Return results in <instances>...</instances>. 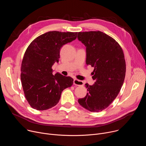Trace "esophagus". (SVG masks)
<instances>
[{
  "label": "esophagus",
  "mask_w": 146,
  "mask_h": 146,
  "mask_svg": "<svg viewBox=\"0 0 146 146\" xmlns=\"http://www.w3.org/2000/svg\"><path fill=\"white\" fill-rule=\"evenodd\" d=\"M73 84L77 86H83L84 85V83L82 81L78 80L77 79H74L73 80Z\"/></svg>",
  "instance_id": "34e87169"
}]
</instances>
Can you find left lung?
I'll use <instances>...</instances> for the list:
<instances>
[{
    "label": "left lung",
    "instance_id": "1",
    "mask_svg": "<svg viewBox=\"0 0 146 146\" xmlns=\"http://www.w3.org/2000/svg\"><path fill=\"white\" fill-rule=\"evenodd\" d=\"M78 39L86 47V64L94 68L93 86L86 84L87 95L80 105L92 112L106 109L119 94L125 76L123 50L111 37L100 31L78 32Z\"/></svg>",
    "mask_w": 146,
    "mask_h": 146
}]
</instances>
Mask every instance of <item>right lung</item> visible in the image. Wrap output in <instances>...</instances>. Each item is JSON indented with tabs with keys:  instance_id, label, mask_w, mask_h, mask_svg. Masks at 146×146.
Listing matches in <instances>:
<instances>
[{
	"instance_id": "1",
	"label": "right lung",
	"mask_w": 146,
	"mask_h": 146,
	"mask_svg": "<svg viewBox=\"0 0 146 146\" xmlns=\"http://www.w3.org/2000/svg\"><path fill=\"white\" fill-rule=\"evenodd\" d=\"M77 32L50 31L41 35L28 47L21 67V80L29 105L37 110L49 109L59 102L62 91L73 79L52 74V66L60 58V49L77 37Z\"/></svg>"
}]
</instances>
